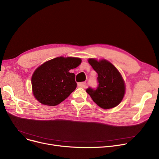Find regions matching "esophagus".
Instances as JSON below:
<instances>
[{"instance_id":"34e87169","label":"esophagus","mask_w":159,"mask_h":159,"mask_svg":"<svg viewBox=\"0 0 159 159\" xmlns=\"http://www.w3.org/2000/svg\"><path fill=\"white\" fill-rule=\"evenodd\" d=\"M78 86L80 87V88H85L86 87V82H79V83H78Z\"/></svg>"}]
</instances>
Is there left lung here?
I'll use <instances>...</instances> for the list:
<instances>
[{
  "mask_svg": "<svg viewBox=\"0 0 159 159\" xmlns=\"http://www.w3.org/2000/svg\"><path fill=\"white\" fill-rule=\"evenodd\" d=\"M88 62L97 73V88H88L86 92L103 109H111L120 104L125 94L124 81L115 67L106 60L89 58Z\"/></svg>",
  "mask_w": 159,
  "mask_h": 159,
  "instance_id": "obj_1",
  "label": "left lung"
}]
</instances>
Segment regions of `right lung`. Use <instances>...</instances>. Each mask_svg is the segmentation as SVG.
Segmentation results:
<instances>
[{"mask_svg": "<svg viewBox=\"0 0 159 159\" xmlns=\"http://www.w3.org/2000/svg\"><path fill=\"white\" fill-rule=\"evenodd\" d=\"M81 63L80 58L57 57L42 64L33 73V95L41 104L57 106L77 88L75 75L69 71Z\"/></svg>", "mask_w": 159, "mask_h": 159, "instance_id": "1", "label": "right lung"}]
</instances>
